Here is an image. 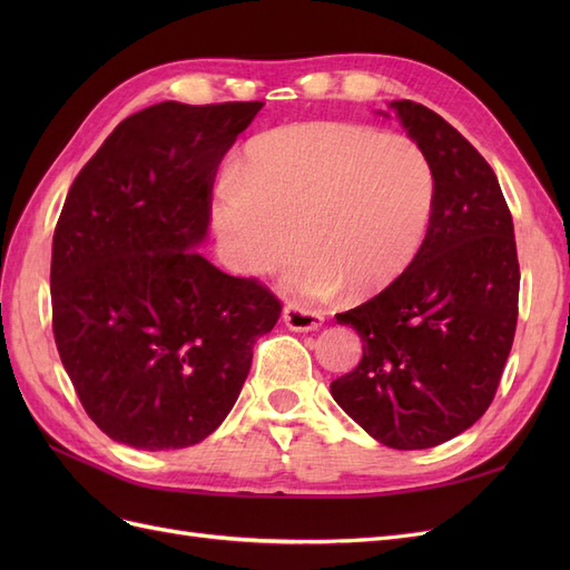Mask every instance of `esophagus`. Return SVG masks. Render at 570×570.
Returning <instances> with one entry per match:
<instances>
[{
  "label": "esophagus",
  "mask_w": 570,
  "mask_h": 570,
  "mask_svg": "<svg viewBox=\"0 0 570 570\" xmlns=\"http://www.w3.org/2000/svg\"><path fill=\"white\" fill-rule=\"evenodd\" d=\"M283 321L295 333H312L323 325V316L318 312H308V308H302L297 304H287L283 308Z\"/></svg>",
  "instance_id": "1"
}]
</instances>
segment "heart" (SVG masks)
I'll use <instances>...</instances> for the list:
<instances>
[{"label": "heart", "instance_id": "b5f03b06", "mask_svg": "<svg viewBox=\"0 0 570 570\" xmlns=\"http://www.w3.org/2000/svg\"><path fill=\"white\" fill-rule=\"evenodd\" d=\"M230 266L262 275L299 258L285 287L306 299L373 297L416 262L435 212V176L406 135L302 124L256 135L214 195Z\"/></svg>", "mask_w": 570, "mask_h": 570}]
</instances>
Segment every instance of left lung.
<instances>
[{
	"mask_svg": "<svg viewBox=\"0 0 570 570\" xmlns=\"http://www.w3.org/2000/svg\"><path fill=\"white\" fill-rule=\"evenodd\" d=\"M390 109L433 166V223L400 281L337 314L358 333L364 356L331 394L381 444L428 450L492 404L519 318L521 271L490 164L428 107L402 99Z\"/></svg>",
	"mask_w": 570,
	"mask_h": 570,
	"instance_id": "1",
	"label": "left lung"
}]
</instances>
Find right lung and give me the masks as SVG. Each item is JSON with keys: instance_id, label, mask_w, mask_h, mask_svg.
Wrapping results in <instances>:
<instances>
[{"instance_id": "add662e5", "label": "right lung", "mask_w": 570, "mask_h": 570, "mask_svg": "<svg viewBox=\"0 0 570 570\" xmlns=\"http://www.w3.org/2000/svg\"><path fill=\"white\" fill-rule=\"evenodd\" d=\"M262 101H161L128 116L68 189L51 243V325L99 430L183 450L235 406L281 302L199 254L220 159Z\"/></svg>"}]
</instances>
